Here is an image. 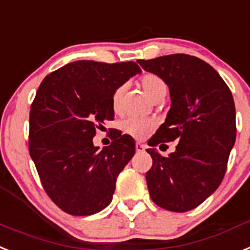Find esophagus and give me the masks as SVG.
Here are the masks:
<instances>
[{
    "mask_svg": "<svg viewBox=\"0 0 250 250\" xmlns=\"http://www.w3.org/2000/svg\"><path fill=\"white\" fill-rule=\"evenodd\" d=\"M146 146H144V144H140V143H136V144H135L136 151H144V150H146Z\"/></svg>",
    "mask_w": 250,
    "mask_h": 250,
    "instance_id": "obj_1",
    "label": "esophagus"
}]
</instances>
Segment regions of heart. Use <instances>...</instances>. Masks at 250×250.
I'll use <instances>...</instances> for the list:
<instances>
[{"mask_svg":"<svg viewBox=\"0 0 250 250\" xmlns=\"http://www.w3.org/2000/svg\"><path fill=\"white\" fill-rule=\"evenodd\" d=\"M140 86L144 89V92L155 100L161 96H166L167 93V84L162 80L161 77L155 76L153 73H146L140 78ZM124 95V87H117L111 96V106L115 112L121 110V100ZM155 127V123L153 119L149 117H127L126 120L123 121V130L126 134L131 135L135 139H144L150 131Z\"/></svg>","mask_w":250,"mask_h":250,"instance_id":"heart-1","label":"heart"}]
</instances>
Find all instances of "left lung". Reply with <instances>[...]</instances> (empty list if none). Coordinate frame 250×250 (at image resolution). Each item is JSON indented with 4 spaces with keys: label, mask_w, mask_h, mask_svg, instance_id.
<instances>
[{
    "label": "left lung",
    "mask_w": 250,
    "mask_h": 250,
    "mask_svg": "<svg viewBox=\"0 0 250 250\" xmlns=\"http://www.w3.org/2000/svg\"><path fill=\"white\" fill-rule=\"evenodd\" d=\"M138 63L169 87L170 110L148 144L177 140L163 157L146 149L153 164L146 172L151 200L166 210L197 208L220 186L236 136L235 104L229 87L210 64L188 54H170Z\"/></svg>",
    "instance_id": "8db88e82"
}]
</instances>
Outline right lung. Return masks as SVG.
Returning <instances> with one entry per match:
<instances>
[{
	"mask_svg": "<svg viewBox=\"0 0 250 250\" xmlns=\"http://www.w3.org/2000/svg\"><path fill=\"white\" fill-rule=\"evenodd\" d=\"M135 62L77 61L42 80L30 108L29 151L42 188L59 208L87 216L112 200L116 178L135 153L131 136L116 133L93 146L96 129L114 119L111 96L140 73Z\"/></svg>",
	"mask_w": 250,
	"mask_h": 250,
	"instance_id": "1",
	"label": "right lung"
}]
</instances>
